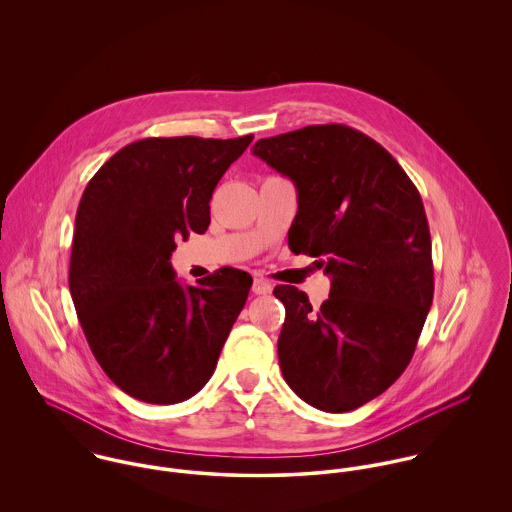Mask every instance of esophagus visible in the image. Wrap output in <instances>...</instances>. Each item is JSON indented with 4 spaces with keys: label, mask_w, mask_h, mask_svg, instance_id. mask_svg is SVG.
I'll return each mask as SVG.
<instances>
[{
    "label": "esophagus",
    "mask_w": 512,
    "mask_h": 512,
    "mask_svg": "<svg viewBox=\"0 0 512 512\" xmlns=\"http://www.w3.org/2000/svg\"><path fill=\"white\" fill-rule=\"evenodd\" d=\"M252 292L256 295H268L272 292V284L264 278H254V284H252Z\"/></svg>",
    "instance_id": "34e87169"
}]
</instances>
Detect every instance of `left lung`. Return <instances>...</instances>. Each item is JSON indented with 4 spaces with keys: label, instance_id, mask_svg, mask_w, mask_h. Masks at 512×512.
<instances>
[{
    "label": "left lung",
    "instance_id": "8db88e82",
    "mask_svg": "<svg viewBox=\"0 0 512 512\" xmlns=\"http://www.w3.org/2000/svg\"><path fill=\"white\" fill-rule=\"evenodd\" d=\"M252 153L295 185L292 252L331 276L319 309L293 286L274 290L286 307L284 378L317 410H355L406 370L432 307L422 197L384 147L343 124L264 138Z\"/></svg>",
    "mask_w": 512,
    "mask_h": 512
}]
</instances>
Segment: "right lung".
<instances>
[{"label":"right lung","instance_id":"right-lung-1","mask_svg":"<svg viewBox=\"0 0 512 512\" xmlns=\"http://www.w3.org/2000/svg\"><path fill=\"white\" fill-rule=\"evenodd\" d=\"M254 136L146 138L114 153L74 220L69 288L98 365L136 400L177 404L213 376L252 286L236 268L181 286L175 240L203 234L211 197Z\"/></svg>","mask_w":512,"mask_h":512}]
</instances>
